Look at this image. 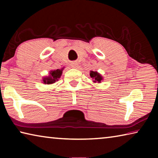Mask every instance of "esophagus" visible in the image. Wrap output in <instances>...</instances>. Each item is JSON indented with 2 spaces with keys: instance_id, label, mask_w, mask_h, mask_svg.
I'll list each match as a JSON object with an SVG mask.
<instances>
[{
  "instance_id": "34e87169",
  "label": "esophagus",
  "mask_w": 158,
  "mask_h": 158,
  "mask_svg": "<svg viewBox=\"0 0 158 158\" xmlns=\"http://www.w3.org/2000/svg\"><path fill=\"white\" fill-rule=\"evenodd\" d=\"M77 65H78V64L76 63H72V64H71L72 68H77Z\"/></svg>"
}]
</instances>
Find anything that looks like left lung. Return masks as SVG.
Returning <instances> with one entry per match:
<instances>
[{
	"label": "left lung",
	"instance_id": "left-lung-1",
	"mask_svg": "<svg viewBox=\"0 0 158 158\" xmlns=\"http://www.w3.org/2000/svg\"><path fill=\"white\" fill-rule=\"evenodd\" d=\"M90 76L91 78L93 79V81L94 82H101L102 79V77H101V75L99 73H98L97 72H93V71H90Z\"/></svg>",
	"mask_w": 158,
	"mask_h": 158
}]
</instances>
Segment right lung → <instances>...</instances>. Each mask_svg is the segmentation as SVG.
<instances>
[{
  "label": "right lung",
  "instance_id": "right-lung-1",
  "mask_svg": "<svg viewBox=\"0 0 158 158\" xmlns=\"http://www.w3.org/2000/svg\"><path fill=\"white\" fill-rule=\"evenodd\" d=\"M62 72H63V69H56V70L51 71L49 77H45V78L43 79L44 84H51L56 82V81H57L58 79H59L60 77L61 74H62Z\"/></svg>",
  "mask_w": 158,
  "mask_h": 158
}]
</instances>
